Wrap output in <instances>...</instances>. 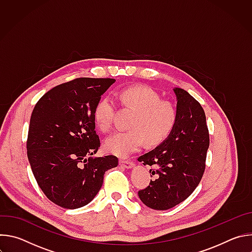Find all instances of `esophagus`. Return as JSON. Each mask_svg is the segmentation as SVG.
I'll list each match as a JSON object with an SVG mask.
<instances>
[{
	"instance_id": "obj_1",
	"label": "esophagus",
	"mask_w": 252,
	"mask_h": 252,
	"mask_svg": "<svg viewBox=\"0 0 252 252\" xmlns=\"http://www.w3.org/2000/svg\"><path fill=\"white\" fill-rule=\"evenodd\" d=\"M120 165L126 168H131L134 164L130 159H120Z\"/></svg>"
}]
</instances>
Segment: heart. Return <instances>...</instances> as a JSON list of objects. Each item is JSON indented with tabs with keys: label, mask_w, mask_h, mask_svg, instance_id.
Masks as SVG:
<instances>
[{
	"label": "heart",
	"mask_w": 252,
	"mask_h": 252,
	"mask_svg": "<svg viewBox=\"0 0 252 252\" xmlns=\"http://www.w3.org/2000/svg\"><path fill=\"white\" fill-rule=\"evenodd\" d=\"M118 98L121 103L135 112L128 131H117L103 142L106 153L127 157L145 145L157 146L166 139L173 130L177 114L168 101L161 100L159 94L148 87L136 86L122 90ZM115 103L109 97L97 101L94 110V120L101 131H109L113 126Z\"/></svg>",
	"instance_id": "b5f03b06"
}]
</instances>
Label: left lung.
<instances>
[{"instance_id":"obj_1","label":"left lung","mask_w":252,"mask_h":252,"mask_svg":"<svg viewBox=\"0 0 252 252\" xmlns=\"http://www.w3.org/2000/svg\"><path fill=\"white\" fill-rule=\"evenodd\" d=\"M176 124L155 150L137 158L150 170V186L138 191L140 200L157 210H166L186 200L196 189L205 169L209 134L200 103L187 91L174 88Z\"/></svg>"}]
</instances>
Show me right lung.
Wrapping results in <instances>:
<instances>
[{
	"label": "right lung",
	"instance_id": "1",
	"mask_svg": "<svg viewBox=\"0 0 252 252\" xmlns=\"http://www.w3.org/2000/svg\"><path fill=\"white\" fill-rule=\"evenodd\" d=\"M115 79L79 78L55 87L34 105L27 140L32 171L45 195L75 209L99 191L106 170L118 166L115 156L94 158L100 141L94 110ZM88 155L92 157L86 158Z\"/></svg>",
	"mask_w": 252,
	"mask_h": 252
}]
</instances>
